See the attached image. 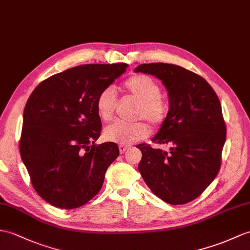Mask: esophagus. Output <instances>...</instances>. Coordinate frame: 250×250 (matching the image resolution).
Here are the masks:
<instances>
[{
  "label": "esophagus",
  "mask_w": 250,
  "mask_h": 250,
  "mask_svg": "<svg viewBox=\"0 0 250 250\" xmlns=\"http://www.w3.org/2000/svg\"><path fill=\"white\" fill-rule=\"evenodd\" d=\"M129 149H130L129 146H125V145H119V151H120L121 154L125 153V151H127Z\"/></svg>",
  "instance_id": "34e87169"
}]
</instances>
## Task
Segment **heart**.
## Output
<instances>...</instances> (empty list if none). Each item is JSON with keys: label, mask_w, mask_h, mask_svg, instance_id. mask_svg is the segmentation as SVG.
<instances>
[{"label": "heart", "mask_w": 250, "mask_h": 250, "mask_svg": "<svg viewBox=\"0 0 250 250\" xmlns=\"http://www.w3.org/2000/svg\"><path fill=\"white\" fill-rule=\"evenodd\" d=\"M127 94L135 98L138 105L135 111L136 119H146L153 127L164 125L168 117L169 106L165 99L162 98V88L148 75L138 74L130 78L125 83ZM117 98L113 87H106L98 95L96 100L97 113L103 121H112L115 117ZM149 135L148 125L143 121L126 124L114 123L104 131L106 139L120 145H130Z\"/></svg>", "instance_id": "heart-1"}]
</instances>
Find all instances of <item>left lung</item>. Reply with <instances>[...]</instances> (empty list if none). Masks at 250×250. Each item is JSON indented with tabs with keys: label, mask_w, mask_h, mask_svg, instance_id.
Masks as SVG:
<instances>
[{
	"label": "left lung",
	"mask_w": 250,
	"mask_h": 250,
	"mask_svg": "<svg viewBox=\"0 0 250 250\" xmlns=\"http://www.w3.org/2000/svg\"><path fill=\"white\" fill-rule=\"evenodd\" d=\"M135 72L160 79L170 103L168 117L152 139L170 150L137 145L143 154L138 170L162 200L188 204L204 193L222 165L227 129L219 99L199 74L172 63H143Z\"/></svg>",
	"instance_id": "left-lung-1"
}]
</instances>
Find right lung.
<instances>
[{"instance_id": "obj_1", "label": "right lung", "mask_w": 250, "mask_h": 250, "mask_svg": "<svg viewBox=\"0 0 250 250\" xmlns=\"http://www.w3.org/2000/svg\"><path fill=\"white\" fill-rule=\"evenodd\" d=\"M126 63H88L42 81L28 98L19 141L21 159L37 194L60 208H77L100 191L117 144H95L102 130L98 95Z\"/></svg>"}]
</instances>
